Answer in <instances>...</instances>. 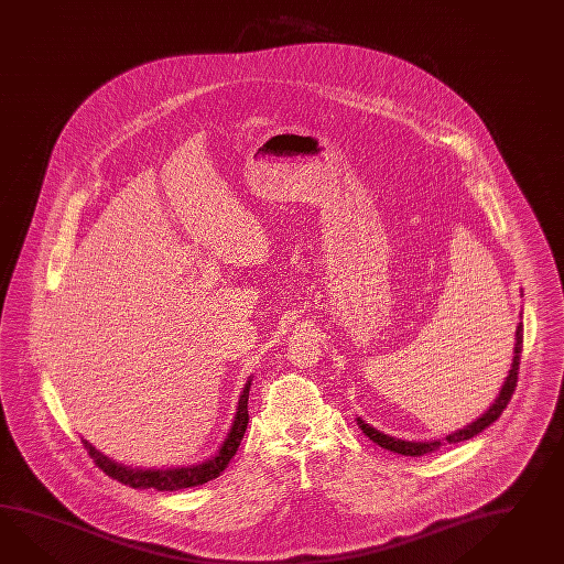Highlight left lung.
Instances as JSON below:
<instances>
[{
    "label": "left lung",
    "instance_id": "obj_1",
    "mask_svg": "<svg viewBox=\"0 0 564 564\" xmlns=\"http://www.w3.org/2000/svg\"><path fill=\"white\" fill-rule=\"evenodd\" d=\"M521 347H523V325L520 323L518 329H516V346H513L511 368H509V375L506 376V380H503V384H501L499 394L495 397V401L489 404V409H487L482 415H478L475 421H470L468 425H464L460 430L452 432V434L442 437V440H430V442L399 440V437H392V435L378 432L376 427H372L370 423H366L361 417H356L358 427H360L361 432L368 435L375 444H378L380 448L390 449V452H397V454H403V456H423V454L435 452V449L440 448V446H444V444H458V442H464V440H470V437L480 434L482 430H487L491 423H495V421L499 419V415L503 413L507 403H509V399H511V394H513V390H516V382H518Z\"/></svg>",
    "mask_w": 564,
    "mask_h": 564
}]
</instances>
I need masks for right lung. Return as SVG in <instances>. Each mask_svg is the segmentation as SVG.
Segmentation results:
<instances>
[{
	"label": "right lung",
	"instance_id": "right-lung-1",
	"mask_svg": "<svg viewBox=\"0 0 564 564\" xmlns=\"http://www.w3.org/2000/svg\"><path fill=\"white\" fill-rule=\"evenodd\" d=\"M251 380L253 376L247 378L243 390L239 394L237 409H235V417L231 421V427L225 435L223 444L218 446L217 452L200 464H192V466H177V468H132L118 464L112 458H108L106 454H101L94 448L87 440H84L89 456L94 458V463L100 466L101 470L108 477L116 478L122 485H129L132 489H158V491H180V489H188V487H198L213 478H217L229 463H231L235 452L239 448L243 434H246L249 415H247V399H249V389H251Z\"/></svg>",
	"mask_w": 564,
	"mask_h": 564
}]
</instances>
